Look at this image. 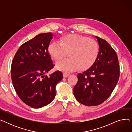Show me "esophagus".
I'll return each instance as SVG.
<instances>
[{
	"label": "esophagus",
	"instance_id": "esophagus-1",
	"mask_svg": "<svg viewBox=\"0 0 132 132\" xmlns=\"http://www.w3.org/2000/svg\"><path fill=\"white\" fill-rule=\"evenodd\" d=\"M69 75H70V74L67 73H65V72H64V73H63V77H64V78H66V77H67Z\"/></svg>",
	"mask_w": 132,
	"mask_h": 132
}]
</instances>
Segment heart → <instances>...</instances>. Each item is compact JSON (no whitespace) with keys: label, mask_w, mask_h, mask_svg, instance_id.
Here are the masks:
<instances>
[{"label":"heart","mask_w":132,"mask_h":132,"mask_svg":"<svg viewBox=\"0 0 132 132\" xmlns=\"http://www.w3.org/2000/svg\"><path fill=\"white\" fill-rule=\"evenodd\" d=\"M51 57L58 61L68 54L69 57L58 61L56 67L59 70L70 72L85 71L95 63L99 53V45L96 40L78 34L62 36L59 42H53L48 46Z\"/></svg>","instance_id":"heart-1"}]
</instances>
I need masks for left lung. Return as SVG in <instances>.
Wrapping results in <instances>:
<instances>
[{
	"mask_svg": "<svg viewBox=\"0 0 132 132\" xmlns=\"http://www.w3.org/2000/svg\"><path fill=\"white\" fill-rule=\"evenodd\" d=\"M99 44L97 58L88 70L78 75L73 89L77 100L86 106L98 105L106 101L115 88L120 67L113 48L103 38L96 36Z\"/></svg>",
	"mask_w": 132,
	"mask_h": 132,
	"instance_id": "left-lung-1",
	"label": "left lung"
}]
</instances>
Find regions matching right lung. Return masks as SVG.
Listing matches in <instances>:
<instances>
[{"label": "right lung", "instance_id": "add662e5", "mask_svg": "<svg viewBox=\"0 0 132 132\" xmlns=\"http://www.w3.org/2000/svg\"><path fill=\"white\" fill-rule=\"evenodd\" d=\"M51 32L38 35L21 46L12 62L11 73L15 90L26 104L40 108L54 98L55 86L63 78L57 71L44 75L54 66L48 51Z\"/></svg>", "mask_w": 132, "mask_h": 132}]
</instances>
